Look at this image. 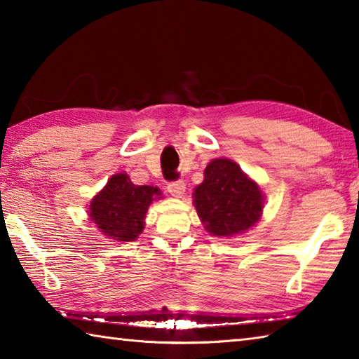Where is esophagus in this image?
Listing matches in <instances>:
<instances>
[{
    "label": "esophagus",
    "instance_id": "esophagus-1",
    "mask_svg": "<svg viewBox=\"0 0 359 359\" xmlns=\"http://www.w3.org/2000/svg\"><path fill=\"white\" fill-rule=\"evenodd\" d=\"M185 182L184 180H175L168 184V191L171 193L174 197H182L185 194Z\"/></svg>",
    "mask_w": 359,
    "mask_h": 359
}]
</instances>
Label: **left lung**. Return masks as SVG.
<instances>
[{"label":"left lung","mask_w":359,"mask_h":359,"mask_svg":"<svg viewBox=\"0 0 359 359\" xmlns=\"http://www.w3.org/2000/svg\"><path fill=\"white\" fill-rule=\"evenodd\" d=\"M203 174V182L194 191V205L211 234H239L261 219V189L234 162L216 158L205 168Z\"/></svg>","instance_id":"obj_1"}]
</instances>
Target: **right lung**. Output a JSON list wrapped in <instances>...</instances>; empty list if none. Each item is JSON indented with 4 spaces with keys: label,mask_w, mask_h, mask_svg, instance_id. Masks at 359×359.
<instances>
[{
    "label": "right lung",
    "mask_w": 359,
    "mask_h": 359,
    "mask_svg": "<svg viewBox=\"0 0 359 359\" xmlns=\"http://www.w3.org/2000/svg\"><path fill=\"white\" fill-rule=\"evenodd\" d=\"M160 194L158 188L134 185L126 174H116L90 202L89 216L109 239L134 241L143 231L149 203Z\"/></svg>",
    "instance_id": "add662e5"
}]
</instances>
